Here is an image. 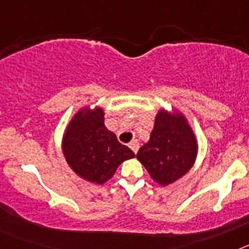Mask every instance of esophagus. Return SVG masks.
Listing matches in <instances>:
<instances>
[{
    "instance_id": "obj_1",
    "label": "esophagus",
    "mask_w": 249,
    "mask_h": 249,
    "mask_svg": "<svg viewBox=\"0 0 249 249\" xmlns=\"http://www.w3.org/2000/svg\"><path fill=\"white\" fill-rule=\"evenodd\" d=\"M129 147H131V149L133 152H135V153H137V151H138V147H140V144H138V142L137 141H132L131 143H129Z\"/></svg>"
}]
</instances>
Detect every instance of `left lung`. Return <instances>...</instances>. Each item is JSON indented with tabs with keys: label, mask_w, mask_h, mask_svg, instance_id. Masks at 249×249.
Wrapping results in <instances>:
<instances>
[{
	"label": "left lung",
	"mask_w": 249,
	"mask_h": 249,
	"mask_svg": "<svg viewBox=\"0 0 249 249\" xmlns=\"http://www.w3.org/2000/svg\"><path fill=\"white\" fill-rule=\"evenodd\" d=\"M198 144L188 121L178 111L160 109L155 127L137 160L156 183L168 186L183 177L195 164Z\"/></svg>",
	"instance_id": "8db88e82"
}]
</instances>
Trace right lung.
Returning a JSON list of instances; mask_svg holds the SVG:
<instances>
[{
    "label": "right lung",
    "mask_w": 249,
    "mask_h": 249,
    "mask_svg": "<svg viewBox=\"0 0 249 249\" xmlns=\"http://www.w3.org/2000/svg\"><path fill=\"white\" fill-rule=\"evenodd\" d=\"M62 152L72 171L94 184L111 179L122 162L135 157L133 151L106 128L101 107H83L74 114L63 135Z\"/></svg>",
    "instance_id": "add662e5"
}]
</instances>
